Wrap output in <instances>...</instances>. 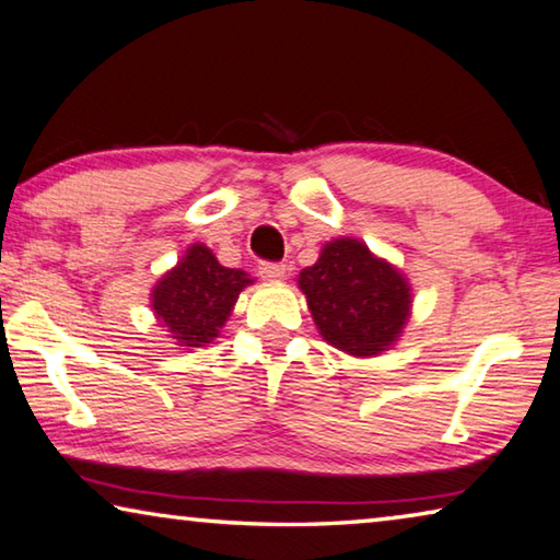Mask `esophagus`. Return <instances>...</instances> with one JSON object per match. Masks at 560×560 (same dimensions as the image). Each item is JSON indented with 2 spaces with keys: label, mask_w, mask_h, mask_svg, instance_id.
Instances as JSON below:
<instances>
[{
  "label": "esophagus",
  "mask_w": 560,
  "mask_h": 560,
  "mask_svg": "<svg viewBox=\"0 0 560 560\" xmlns=\"http://www.w3.org/2000/svg\"><path fill=\"white\" fill-rule=\"evenodd\" d=\"M259 277L264 281H281L287 277V264H277V261H264L259 266Z\"/></svg>",
  "instance_id": "esophagus-1"
}]
</instances>
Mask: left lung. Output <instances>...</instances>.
<instances>
[{
	"label": "left lung",
	"instance_id": "1",
	"mask_svg": "<svg viewBox=\"0 0 560 560\" xmlns=\"http://www.w3.org/2000/svg\"><path fill=\"white\" fill-rule=\"evenodd\" d=\"M308 312L324 341L351 357H376L394 346L411 314L404 273L359 238H334L314 266L299 273Z\"/></svg>",
	"mask_w": 560,
	"mask_h": 560
}]
</instances>
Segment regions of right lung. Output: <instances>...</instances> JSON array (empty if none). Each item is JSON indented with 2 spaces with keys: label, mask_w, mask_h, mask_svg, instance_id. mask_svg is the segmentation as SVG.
<instances>
[{
  "label": "right lung",
  "mask_w": 560,
  "mask_h": 560,
  "mask_svg": "<svg viewBox=\"0 0 560 560\" xmlns=\"http://www.w3.org/2000/svg\"><path fill=\"white\" fill-rule=\"evenodd\" d=\"M254 283L242 269H226L209 246L191 244L182 261L152 289V308L176 346L199 349L219 336L242 291Z\"/></svg>",
  "instance_id": "1"
}]
</instances>
